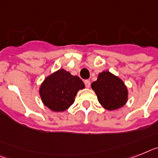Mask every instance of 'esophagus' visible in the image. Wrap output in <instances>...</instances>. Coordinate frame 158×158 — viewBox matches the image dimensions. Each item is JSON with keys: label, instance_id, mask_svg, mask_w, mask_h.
I'll return each instance as SVG.
<instances>
[{"label": "esophagus", "instance_id": "esophagus-1", "mask_svg": "<svg viewBox=\"0 0 158 158\" xmlns=\"http://www.w3.org/2000/svg\"><path fill=\"white\" fill-rule=\"evenodd\" d=\"M85 85V86H86V88H89L90 87V81L89 80H85L84 81Z\"/></svg>", "mask_w": 158, "mask_h": 158}]
</instances>
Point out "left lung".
Instances as JSON below:
<instances>
[{
	"label": "left lung",
	"mask_w": 158,
	"mask_h": 158,
	"mask_svg": "<svg viewBox=\"0 0 158 158\" xmlns=\"http://www.w3.org/2000/svg\"><path fill=\"white\" fill-rule=\"evenodd\" d=\"M91 88L106 110H114L123 107L128 98L127 87L123 81L109 71H103L92 82Z\"/></svg>",
	"instance_id": "8db88e82"
}]
</instances>
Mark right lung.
<instances>
[{
  "label": "right lung",
  "instance_id": "add662e5",
  "mask_svg": "<svg viewBox=\"0 0 158 158\" xmlns=\"http://www.w3.org/2000/svg\"><path fill=\"white\" fill-rule=\"evenodd\" d=\"M83 89L85 84L80 77L60 69L44 79L39 93L43 103L48 109L63 112L73 104L77 92Z\"/></svg>",
  "mask_w": 158,
  "mask_h": 158
}]
</instances>
